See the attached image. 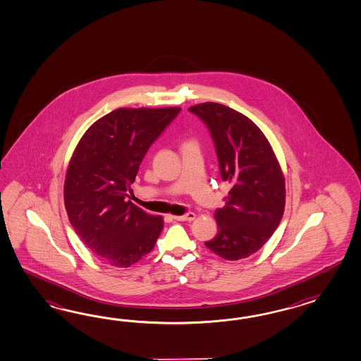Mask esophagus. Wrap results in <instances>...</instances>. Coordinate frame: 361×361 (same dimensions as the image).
Listing matches in <instances>:
<instances>
[{"label": "esophagus", "mask_w": 361, "mask_h": 361, "mask_svg": "<svg viewBox=\"0 0 361 361\" xmlns=\"http://www.w3.org/2000/svg\"><path fill=\"white\" fill-rule=\"evenodd\" d=\"M173 219L180 221V222H190V221H195V213H188L185 215H175Z\"/></svg>", "instance_id": "esophagus-1"}]
</instances>
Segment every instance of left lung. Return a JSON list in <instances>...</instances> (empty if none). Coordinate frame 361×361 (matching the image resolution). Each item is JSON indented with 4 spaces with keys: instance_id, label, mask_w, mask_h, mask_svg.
Returning a JSON list of instances; mask_svg holds the SVG:
<instances>
[{
    "instance_id": "8db88e82",
    "label": "left lung",
    "mask_w": 361,
    "mask_h": 361,
    "mask_svg": "<svg viewBox=\"0 0 361 361\" xmlns=\"http://www.w3.org/2000/svg\"><path fill=\"white\" fill-rule=\"evenodd\" d=\"M209 127L221 176L231 183L227 202L215 210L218 234L205 245L226 260L259 251L283 218L285 177L263 131L242 113L216 102L189 107Z\"/></svg>"
}]
</instances>
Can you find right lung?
Segmentation results:
<instances>
[{"mask_svg": "<svg viewBox=\"0 0 361 361\" xmlns=\"http://www.w3.org/2000/svg\"><path fill=\"white\" fill-rule=\"evenodd\" d=\"M180 110L119 107L89 127L72 154L64 181L69 222L105 263L127 268L155 247L163 216L126 201V190L147 149Z\"/></svg>", "mask_w": 361, "mask_h": 361, "instance_id": "right-lung-1", "label": "right lung"}]
</instances>
